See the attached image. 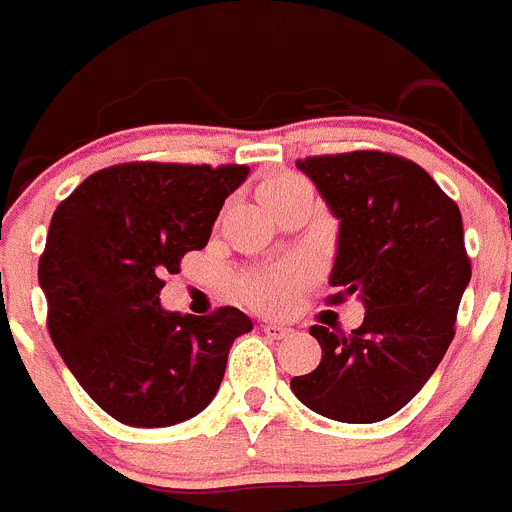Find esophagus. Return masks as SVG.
I'll return each instance as SVG.
<instances>
[{"label":"esophagus","instance_id":"1","mask_svg":"<svg viewBox=\"0 0 512 512\" xmlns=\"http://www.w3.org/2000/svg\"><path fill=\"white\" fill-rule=\"evenodd\" d=\"M261 330H264L266 338H274V341H282V338H287L289 333H292V328H287V325H279V323H264L261 325Z\"/></svg>","mask_w":512,"mask_h":512}]
</instances>
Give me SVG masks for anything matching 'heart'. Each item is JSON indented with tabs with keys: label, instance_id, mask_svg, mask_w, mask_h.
Returning a JSON list of instances; mask_svg holds the SVG:
<instances>
[{
	"label": "heart",
	"instance_id": "heart-1",
	"mask_svg": "<svg viewBox=\"0 0 512 512\" xmlns=\"http://www.w3.org/2000/svg\"><path fill=\"white\" fill-rule=\"evenodd\" d=\"M295 184H305L297 176H279L271 179L264 187V200L269 194H277L282 189L295 187ZM307 279V269L302 264H284L277 269L266 271H251L241 279V292L248 302H253L261 310H282L292 302L300 284Z\"/></svg>",
	"mask_w": 512,
	"mask_h": 512
}]
</instances>
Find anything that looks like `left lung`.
<instances>
[{
	"mask_svg": "<svg viewBox=\"0 0 512 512\" xmlns=\"http://www.w3.org/2000/svg\"><path fill=\"white\" fill-rule=\"evenodd\" d=\"M338 220L330 287L356 295L348 336L312 325L323 359L289 382L302 405L341 423H377L423 390L454 338L472 279L454 200L408 158L354 151L297 161Z\"/></svg>",
	"mask_w": 512,
	"mask_h": 512,
	"instance_id": "left-lung-1",
	"label": "left lung"
}]
</instances>
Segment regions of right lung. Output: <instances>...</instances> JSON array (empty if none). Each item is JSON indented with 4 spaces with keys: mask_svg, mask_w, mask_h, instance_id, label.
I'll return each instance as SVG.
<instances>
[{
    "mask_svg": "<svg viewBox=\"0 0 512 512\" xmlns=\"http://www.w3.org/2000/svg\"><path fill=\"white\" fill-rule=\"evenodd\" d=\"M246 176L248 166H110L53 212L38 266L53 346L120 423L166 428L202 413L230 346L253 328L235 307L197 318L158 300L184 253L207 246Z\"/></svg>",
    "mask_w": 512,
    "mask_h": 512,
    "instance_id": "obj_1",
    "label": "right lung"
}]
</instances>
